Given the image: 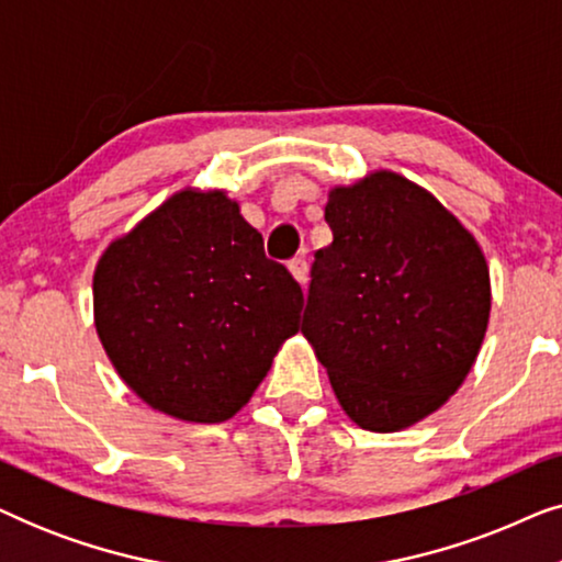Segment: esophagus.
<instances>
[{
  "label": "esophagus",
  "mask_w": 562,
  "mask_h": 562,
  "mask_svg": "<svg viewBox=\"0 0 562 562\" xmlns=\"http://www.w3.org/2000/svg\"><path fill=\"white\" fill-rule=\"evenodd\" d=\"M289 271H291V276H294V279L304 286V283H306V271H310V268H306V260H304V258L289 260Z\"/></svg>",
  "instance_id": "34e87169"
}]
</instances>
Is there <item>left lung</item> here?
<instances>
[{"label":"left lung","instance_id":"obj_1","mask_svg":"<svg viewBox=\"0 0 562 562\" xmlns=\"http://www.w3.org/2000/svg\"><path fill=\"white\" fill-rule=\"evenodd\" d=\"M302 335L345 414L396 432L440 409L479 358L491 312L475 237L394 171L329 191Z\"/></svg>","mask_w":562,"mask_h":562}]
</instances>
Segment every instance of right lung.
<instances>
[{
  "mask_svg": "<svg viewBox=\"0 0 562 562\" xmlns=\"http://www.w3.org/2000/svg\"><path fill=\"white\" fill-rule=\"evenodd\" d=\"M302 306V286L225 191L166 199L94 271V325L114 371L153 409L202 425L250 402Z\"/></svg>",
  "mask_w": 562,
  "mask_h": 562,
  "instance_id": "1",
  "label": "right lung"
}]
</instances>
